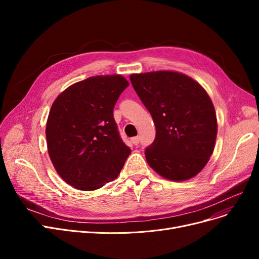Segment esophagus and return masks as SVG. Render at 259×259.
Masks as SVG:
<instances>
[{
	"label": "esophagus",
	"instance_id": "esophagus-1",
	"mask_svg": "<svg viewBox=\"0 0 259 259\" xmlns=\"http://www.w3.org/2000/svg\"><path fill=\"white\" fill-rule=\"evenodd\" d=\"M131 142H132V144H134V145H138V144L140 143V138H139V137H134V138L131 139Z\"/></svg>",
	"mask_w": 259,
	"mask_h": 259
}]
</instances>
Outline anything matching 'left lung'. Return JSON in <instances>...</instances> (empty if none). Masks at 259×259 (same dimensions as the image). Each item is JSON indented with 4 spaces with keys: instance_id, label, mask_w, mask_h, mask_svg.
<instances>
[{
    "instance_id": "8db88e82",
    "label": "left lung",
    "mask_w": 259,
    "mask_h": 259,
    "mask_svg": "<svg viewBox=\"0 0 259 259\" xmlns=\"http://www.w3.org/2000/svg\"><path fill=\"white\" fill-rule=\"evenodd\" d=\"M130 80L156 129L154 142L145 151L149 166L170 181L194 178L209 161L217 135L208 93L180 72L131 74Z\"/></svg>"
}]
</instances>
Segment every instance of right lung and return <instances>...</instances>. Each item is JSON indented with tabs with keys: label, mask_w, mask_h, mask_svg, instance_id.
Instances as JSON below:
<instances>
[{
	"label": "right lung",
	"mask_w": 259,
	"mask_h": 259,
	"mask_svg": "<svg viewBox=\"0 0 259 259\" xmlns=\"http://www.w3.org/2000/svg\"><path fill=\"white\" fill-rule=\"evenodd\" d=\"M128 86L119 74L91 76L53 102L46 125L48 153L59 175L73 188L100 189L124 167L131 149L120 139L113 108Z\"/></svg>",
	"instance_id": "1"
}]
</instances>
